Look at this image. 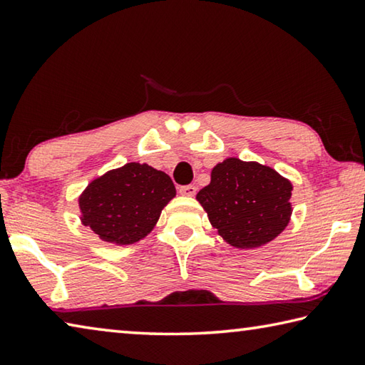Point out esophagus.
Returning a JSON list of instances; mask_svg holds the SVG:
<instances>
[{
	"instance_id": "esophagus-1",
	"label": "esophagus",
	"mask_w": 365,
	"mask_h": 365,
	"mask_svg": "<svg viewBox=\"0 0 365 365\" xmlns=\"http://www.w3.org/2000/svg\"><path fill=\"white\" fill-rule=\"evenodd\" d=\"M195 192H197V187L192 186V184H189V186L179 187V194L184 195V197H194Z\"/></svg>"
}]
</instances>
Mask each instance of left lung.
I'll return each mask as SVG.
<instances>
[{"mask_svg": "<svg viewBox=\"0 0 365 365\" xmlns=\"http://www.w3.org/2000/svg\"><path fill=\"white\" fill-rule=\"evenodd\" d=\"M293 186L271 166L229 157L195 199L222 240L240 250L266 245L289 226Z\"/></svg>", "mask_w": 365, "mask_h": 365, "instance_id": "8db88e82", "label": "left lung"}]
</instances>
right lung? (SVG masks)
<instances>
[{
  "label": "right lung",
  "instance_id": "add662e5",
  "mask_svg": "<svg viewBox=\"0 0 365 365\" xmlns=\"http://www.w3.org/2000/svg\"><path fill=\"white\" fill-rule=\"evenodd\" d=\"M176 189L166 173L131 162L93 179L78 197L80 221L101 240L131 245L155 227Z\"/></svg>",
  "mask_w": 365,
  "mask_h": 365
}]
</instances>
